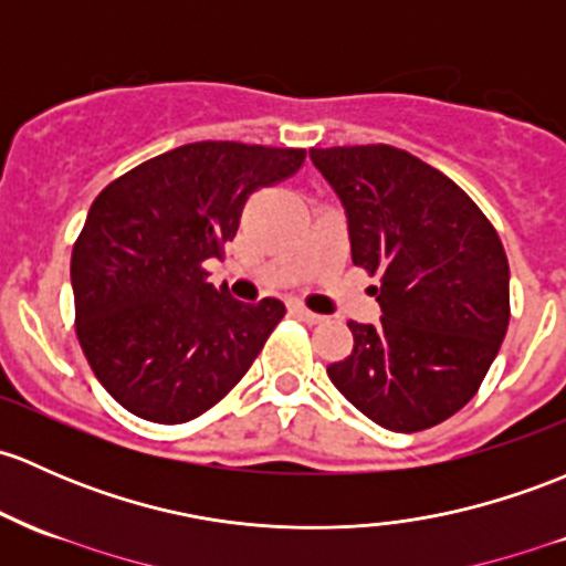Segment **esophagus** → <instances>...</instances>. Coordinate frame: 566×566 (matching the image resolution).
Here are the masks:
<instances>
[{"label":"esophagus","instance_id":"obj_1","mask_svg":"<svg viewBox=\"0 0 566 566\" xmlns=\"http://www.w3.org/2000/svg\"><path fill=\"white\" fill-rule=\"evenodd\" d=\"M290 312L295 314V317H301L303 323H308V325H317V323H323V314H314V312H308L306 306H301V303H293V306H290Z\"/></svg>","mask_w":566,"mask_h":566}]
</instances>
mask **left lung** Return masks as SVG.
<instances>
[{"mask_svg":"<svg viewBox=\"0 0 566 566\" xmlns=\"http://www.w3.org/2000/svg\"><path fill=\"white\" fill-rule=\"evenodd\" d=\"M347 211L353 263L379 273V325L349 323L331 363L338 392L398 433L455 415L480 388L510 323V265L474 200L401 148L308 151Z\"/></svg>","mask_w":566,"mask_h":566,"instance_id":"1","label":"left lung"}]
</instances>
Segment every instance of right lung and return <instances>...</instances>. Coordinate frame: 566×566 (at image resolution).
Listing matches in <instances>:
<instances>
[{"instance_id":"add662e5","label":"right lung","mask_w":566,"mask_h":566,"mask_svg":"<svg viewBox=\"0 0 566 566\" xmlns=\"http://www.w3.org/2000/svg\"><path fill=\"white\" fill-rule=\"evenodd\" d=\"M303 148L187 143L118 176L73 247L75 333L94 377L127 412L187 423L249 371L284 303H241L208 282L249 195L284 181Z\"/></svg>"}]
</instances>
